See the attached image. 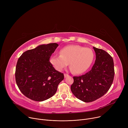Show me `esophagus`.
Returning <instances> with one entry per match:
<instances>
[{"mask_svg": "<svg viewBox=\"0 0 128 128\" xmlns=\"http://www.w3.org/2000/svg\"><path fill=\"white\" fill-rule=\"evenodd\" d=\"M69 76V75L68 74H64V77L65 78H67V76Z\"/></svg>", "mask_w": 128, "mask_h": 128, "instance_id": "34e87169", "label": "esophagus"}]
</instances>
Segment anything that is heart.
Here are the masks:
<instances>
[{
    "instance_id": "obj_1",
    "label": "heart",
    "mask_w": 128,
    "mask_h": 128,
    "mask_svg": "<svg viewBox=\"0 0 128 128\" xmlns=\"http://www.w3.org/2000/svg\"><path fill=\"white\" fill-rule=\"evenodd\" d=\"M60 54H54L50 61L58 71L63 70L69 63L70 67L74 74H81L86 71L92 65L94 53L92 49L78 45H70L60 50Z\"/></svg>"
}]
</instances>
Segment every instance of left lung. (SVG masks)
<instances>
[{"instance_id": "left-lung-1", "label": "left lung", "mask_w": 128, "mask_h": 128, "mask_svg": "<svg viewBox=\"0 0 128 128\" xmlns=\"http://www.w3.org/2000/svg\"><path fill=\"white\" fill-rule=\"evenodd\" d=\"M96 60L92 69L84 75L74 76L71 92L78 99L85 102L94 101L105 94L110 88L114 76V63L106 51L93 47Z\"/></svg>"}]
</instances>
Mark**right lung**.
<instances>
[{
  "label": "right lung",
  "instance_id": "obj_1",
  "mask_svg": "<svg viewBox=\"0 0 128 128\" xmlns=\"http://www.w3.org/2000/svg\"><path fill=\"white\" fill-rule=\"evenodd\" d=\"M58 46L56 43L40 45L25 52L18 59L16 81L21 92L27 98L43 101L56 93L64 76L54 68L50 59Z\"/></svg>",
  "mask_w": 128,
  "mask_h": 128
}]
</instances>
